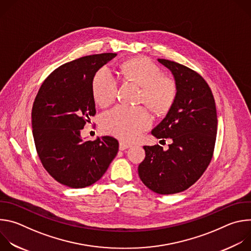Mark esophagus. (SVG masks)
I'll use <instances>...</instances> for the list:
<instances>
[{"instance_id": "34e87169", "label": "esophagus", "mask_w": 251, "mask_h": 251, "mask_svg": "<svg viewBox=\"0 0 251 251\" xmlns=\"http://www.w3.org/2000/svg\"><path fill=\"white\" fill-rule=\"evenodd\" d=\"M130 147H131V145L128 144V143H126V142H124V141H121V142H120L119 149H120L121 151H124V150H126V149H128V148H130Z\"/></svg>"}]
</instances>
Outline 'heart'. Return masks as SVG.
<instances>
[{"label":"heart","instance_id":"b5f03b06","mask_svg":"<svg viewBox=\"0 0 251 251\" xmlns=\"http://www.w3.org/2000/svg\"><path fill=\"white\" fill-rule=\"evenodd\" d=\"M121 69L127 78L142 86V101H146L159 113L171 108L176 97V84L172 78L164 76L158 65L147 58L138 57L125 61ZM91 87L93 97L99 105H109L117 96L118 79L109 67L103 66L94 75ZM152 122L153 116L146 107L117 105L103 114L101 127L106 133L131 142Z\"/></svg>","mask_w":251,"mask_h":251}]
</instances>
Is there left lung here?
I'll use <instances>...</instances> for the list:
<instances>
[{
  "label": "left lung",
  "mask_w": 251,
  "mask_h": 251,
  "mask_svg": "<svg viewBox=\"0 0 251 251\" xmlns=\"http://www.w3.org/2000/svg\"><path fill=\"white\" fill-rule=\"evenodd\" d=\"M158 61L170 69L177 92L166 117L151 133L158 139L170 138L172 143L168 150L144 146L146 157L138 174L154 193L172 195L194 185L210 163L218 117L211 90L199 74L175 61Z\"/></svg>",
  "instance_id": "obj_1"
}]
</instances>
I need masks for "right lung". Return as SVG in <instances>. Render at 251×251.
I'll use <instances>...</instances> for the list:
<instances>
[{"mask_svg":"<svg viewBox=\"0 0 251 251\" xmlns=\"http://www.w3.org/2000/svg\"><path fill=\"white\" fill-rule=\"evenodd\" d=\"M116 53L80 57L60 65L42 84L31 110L35 149L48 173L74 189L93 185L116 157L119 143L110 136L94 141L80 131L96 113L92 79Z\"/></svg>","mask_w":251,"mask_h":251,"instance_id":"right-lung-1","label":"right lung"}]
</instances>
